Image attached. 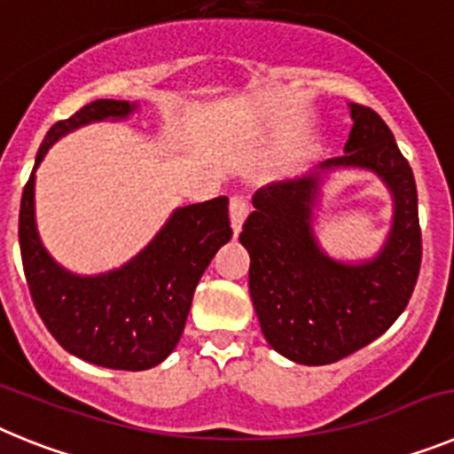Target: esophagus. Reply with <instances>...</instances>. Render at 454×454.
<instances>
[{"label": "esophagus", "instance_id": "obj_1", "mask_svg": "<svg viewBox=\"0 0 454 454\" xmlns=\"http://www.w3.org/2000/svg\"><path fill=\"white\" fill-rule=\"evenodd\" d=\"M250 214V207H247V200L240 198V195H234L230 200V218H231V230L234 234H239L240 227H243V220Z\"/></svg>", "mask_w": 454, "mask_h": 454}]
</instances>
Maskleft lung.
Returning <instances> with one entry per match:
<instances>
[{"label":"left lung","mask_w":454,"mask_h":454,"mask_svg":"<svg viewBox=\"0 0 454 454\" xmlns=\"http://www.w3.org/2000/svg\"><path fill=\"white\" fill-rule=\"evenodd\" d=\"M350 115L346 154L327 159L311 175L259 188L240 231L263 336L272 350L304 366L334 364L382 336L407 307L420 270L414 172L372 108L350 104ZM339 167L372 171L394 198L383 250L356 264L332 260L310 227L322 172Z\"/></svg>","instance_id":"obj_1"}]
</instances>
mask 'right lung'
<instances>
[{
  "label": "right lung",
  "mask_w": 454,
  "mask_h": 454,
  "mask_svg": "<svg viewBox=\"0 0 454 454\" xmlns=\"http://www.w3.org/2000/svg\"><path fill=\"white\" fill-rule=\"evenodd\" d=\"M136 104L98 99L47 131L20 204V252L31 300L47 330L70 355L115 371H147L182 339L192 293L231 239L230 200L172 211L161 231L131 262L102 275H74L54 262L35 230V168L61 136L99 120H122Z\"/></svg>",
  "instance_id": "obj_1"
}]
</instances>
